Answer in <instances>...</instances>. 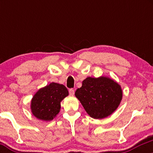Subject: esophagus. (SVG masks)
Here are the masks:
<instances>
[{"label": "esophagus", "instance_id": "esophagus-1", "mask_svg": "<svg viewBox=\"0 0 153 153\" xmlns=\"http://www.w3.org/2000/svg\"><path fill=\"white\" fill-rule=\"evenodd\" d=\"M69 93H70V95H74V90L72 89V88L70 89V90H69Z\"/></svg>", "mask_w": 153, "mask_h": 153}]
</instances>
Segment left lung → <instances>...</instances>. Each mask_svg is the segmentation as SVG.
<instances>
[{
  "instance_id": "left-lung-1",
  "label": "left lung",
  "mask_w": 153,
  "mask_h": 153,
  "mask_svg": "<svg viewBox=\"0 0 153 153\" xmlns=\"http://www.w3.org/2000/svg\"><path fill=\"white\" fill-rule=\"evenodd\" d=\"M90 116L95 119L109 116L118 108L122 100V90L114 80L106 77H88L82 86L75 92Z\"/></svg>"
}]
</instances>
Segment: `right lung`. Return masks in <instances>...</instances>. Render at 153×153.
<instances>
[{
	"label": "right lung",
	"instance_id": "add662e5",
	"mask_svg": "<svg viewBox=\"0 0 153 153\" xmlns=\"http://www.w3.org/2000/svg\"><path fill=\"white\" fill-rule=\"evenodd\" d=\"M68 95L65 85L51 83L41 88L33 97L31 110L34 116L40 120H53L60 109V102Z\"/></svg>",
	"mask_w": 153,
	"mask_h": 153
}]
</instances>
